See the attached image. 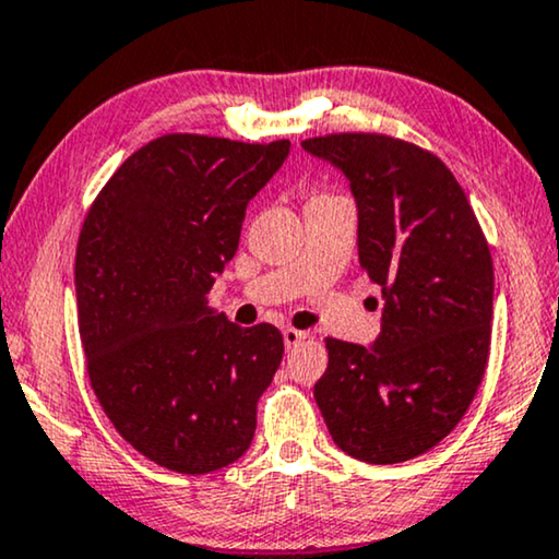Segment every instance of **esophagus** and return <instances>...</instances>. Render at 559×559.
Returning <instances> with one entry per match:
<instances>
[{"mask_svg": "<svg viewBox=\"0 0 559 559\" xmlns=\"http://www.w3.org/2000/svg\"><path fill=\"white\" fill-rule=\"evenodd\" d=\"M282 338H285V346L287 349H293V346H297L302 342V338H308V333L306 331H297V329H282Z\"/></svg>", "mask_w": 559, "mask_h": 559, "instance_id": "34e87169", "label": "esophagus"}]
</instances>
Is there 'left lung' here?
Masks as SVG:
<instances>
[{
	"label": "left lung",
	"mask_w": 559,
	"mask_h": 559,
	"mask_svg": "<svg viewBox=\"0 0 559 559\" xmlns=\"http://www.w3.org/2000/svg\"><path fill=\"white\" fill-rule=\"evenodd\" d=\"M302 148L336 166L357 200L359 264L380 285L372 346L325 338L313 395L354 460L395 465L437 447L480 388L490 352L492 259L447 164L401 138L331 133Z\"/></svg>",
	"instance_id": "left-lung-1"
}]
</instances>
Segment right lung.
I'll return each mask as SVG.
<instances>
[{
  "instance_id": "obj_1",
  "label": "right lung",
  "mask_w": 559,
  "mask_h": 559,
  "mask_svg": "<svg viewBox=\"0 0 559 559\" xmlns=\"http://www.w3.org/2000/svg\"><path fill=\"white\" fill-rule=\"evenodd\" d=\"M287 154L289 141L162 135L84 217L74 285L92 390L120 437L174 473H215L249 449L285 354L274 325L241 329L207 293Z\"/></svg>"
}]
</instances>
